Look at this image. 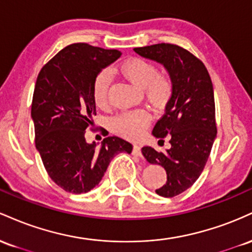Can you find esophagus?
<instances>
[{
    "mask_svg": "<svg viewBox=\"0 0 252 252\" xmlns=\"http://www.w3.org/2000/svg\"><path fill=\"white\" fill-rule=\"evenodd\" d=\"M132 153H134V154L137 155V156H142V152H141V147L137 146V144H135L134 148H132Z\"/></svg>",
    "mask_w": 252,
    "mask_h": 252,
    "instance_id": "esophagus-1",
    "label": "esophagus"
}]
</instances>
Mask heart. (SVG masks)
I'll list each match as a JSON object with an SVG mask.
<instances>
[{"mask_svg":"<svg viewBox=\"0 0 252 252\" xmlns=\"http://www.w3.org/2000/svg\"><path fill=\"white\" fill-rule=\"evenodd\" d=\"M118 72L135 85L143 89L148 102L156 108L166 105L173 94V82L167 73H158L155 63L143 58H129L118 65ZM111 78L108 71H100L92 85V97L98 108L108 103ZM150 122L146 110L122 112L112 120V126L118 134L136 138L143 134Z\"/></svg>","mask_w":252,"mask_h":252,"instance_id":"1","label":"heart"}]
</instances>
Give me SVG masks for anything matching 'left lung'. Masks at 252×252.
I'll return each mask as SVG.
<instances>
[{
    "label": "left lung",
    "mask_w": 252,
    "mask_h": 252,
    "mask_svg": "<svg viewBox=\"0 0 252 252\" xmlns=\"http://www.w3.org/2000/svg\"><path fill=\"white\" fill-rule=\"evenodd\" d=\"M134 51L162 63L172 78L173 94L164 115L153 129V135L162 142L168 137L172 147L166 152L143 147L142 154L149 163L161 164L166 169V184L155 192L173 198L198 180L216 140L212 80L204 63L178 45L156 43Z\"/></svg>",
    "instance_id": "8db88e82"
}]
</instances>
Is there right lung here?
<instances>
[{"mask_svg": "<svg viewBox=\"0 0 252 252\" xmlns=\"http://www.w3.org/2000/svg\"><path fill=\"white\" fill-rule=\"evenodd\" d=\"M117 50L72 43L46 63L37 76L32 102L35 147L46 172L63 190L86 193L97 186L110 161L132 146L117 136L104 138L100 148L88 143L94 126V78L121 57Z\"/></svg>", "mask_w": 252, "mask_h": 252, "instance_id": "right-lung-1", "label": "right lung"}]
</instances>
